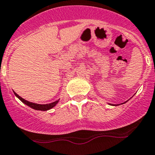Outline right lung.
Returning a JSON list of instances; mask_svg holds the SVG:
<instances>
[{
  "label": "right lung",
  "instance_id": "right-lung-1",
  "mask_svg": "<svg viewBox=\"0 0 155 155\" xmlns=\"http://www.w3.org/2000/svg\"><path fill=\"white\" fill-rule=\"evenodd\" d=\"M14 93H15V96H17V97H18V98H19L20 100H21V101L23 102V103H25V104H27V105L29 106V107H32V108L35 109V110H49V109L52 108L53 107H54V106L56 105L57 104H58V101H56L53 102V103L47 104H35V103H32V102L28 101L25 100L24 98H22L21 97H20L19 95H18L17 93H15V91H14Z\"/></svg>",
  "mask_w": 155,
  "mask_h": 155
}]
</instances>
